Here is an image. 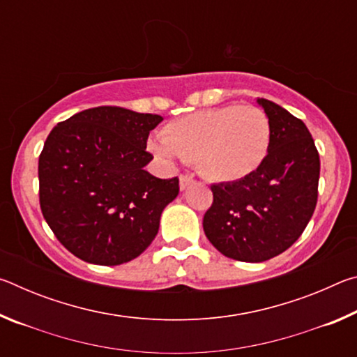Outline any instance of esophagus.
<instances>
[{"label":"esophagus","mask_w":357,"mask_h":357,"mask_svg":"<svg viewBox=\"0 0 357 357\" xmlns=\"http://www.w3.org/2000/svg\"><path fill=\"white\" fill-rule=\"evenodd\" d=\"M193 184V179L190 176H187V174H181L179 176V189L181 190H185L187 187Z\"/></svg>","instance_id":"obj_1"}]
</instances>
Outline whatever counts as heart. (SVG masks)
<instances>
[{"instance_id": "b5f03b06", "label": "heart", "mask_w": 357, "mask_h": 357, "mask_svg": "<svg viewBox=\"0 0 357 357\" xmlns=\"http://www.w3.org/2000/svg\"><path fill=\"white\" fill-rule=\"evenodd\" d=\"M271 146L269 118L257 107L206 108L172 121L164 138L149 140L157 159L195 162L204 178L217 183L244 179L263 164Z\"/></svg>"}]
</instances>
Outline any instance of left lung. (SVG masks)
I'll list each match as a JSON object with an SVG mask.
<instances>
[{
	"label": "left lung",
	"mask_w": 357,
	"mask_h": 357,
	"mask_svg": "<svg viewBox=\"0 0 357 357\" xmlns=\"http://www.w3.org/2000/svg\"><path fill=\"white\" fill-rule=\"evenodd\" d=\"M257 102L269 118V153L247 178L211 185L214 200L203 217L209 243L247 263L274 258L298 241L315 211L319 179V155L305 124L274 102Z\"/></svg>",
	"instance_id": "obj_1"
}]
</instances>
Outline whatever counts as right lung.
<instances>
[{
  "mask_svg": "<svg viewBox=\"0 0 357 357\" xmlns=\"http://www.w3.org/2000/svg\"><path fill=\"white\" fill-rule=\"evenodd\" d=\"M164 119L96 107L53 128L39 155V202L59 243L77 258L118 266L153 243L179 179L144 170L149 132Z\"/></svg>",
  "mask_w": 357,
  "mask_h": 357,
  "instance_id": "right-lung-1",
  "label": "right lung"
}]
</instances>
